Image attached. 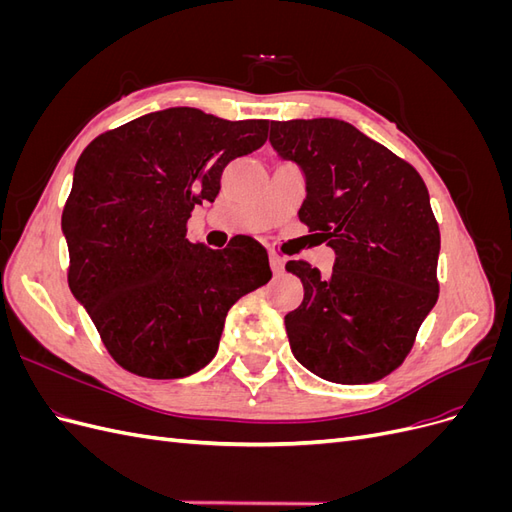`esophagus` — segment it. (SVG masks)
<instances>
[{"mask_svg": "<svg viewBox=\"0 0 512 512\" xmlns=\"http://www.w3.org/2000/svg\"><path fill=\"white\" fill-rule=\"evenodd\" d=\"M269 262H271V271H273L275 275H280V273L284 271V265H286L284 258H280L277 254H271V256H269Z\"/></svg>", "mask_w": 512, "mask_h": 512, "instance_id": "34e87169", "label": "esophagus"}]
</instances>
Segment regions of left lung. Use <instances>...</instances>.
Here are the masks:
<instances>
[{"mask_svg":"<svg viewBox=\"0 0 512 512\" xmlns=\"http://www.w3.org/2000/svg\"><path fill=\"white\" fill-rule=\"evenodd\" d=\"M280 158L299 164V220L335 252L329 277L288 260L303 303L286 314L294 359L322 380L367 384L397 369L438 301L440 228L421 175L339 119L271 121Z\"/></svg>","mask_w":512,"mask_h":512,"instance_id":"1","label":"left lung"}]
</instances>
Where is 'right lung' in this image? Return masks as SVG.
I'll return each instance as SVG.
<instances>
[{
    "label": "right lung",
    "instance_id": "1",
    "mask_svg": "<svg viewBox=\"0 0 512 512\" xmlns=\"http://www.w3.org/2000/svg\"><path fill=\"white\" fill-rule=\"evenodd\" d=\"M267 132V119L175 106L81 153L61 213L68 284L123 369L153 380L196 374L218 352L228 309L271 280L258 241L211 250L185 228L194 205L218 196L222 170L265 145Z\"/></svg>",
    "mask_w": 512,
    "mask_h": 512
}]
</instances>
